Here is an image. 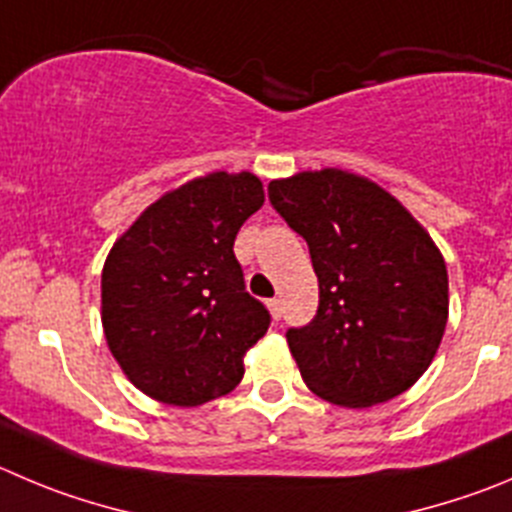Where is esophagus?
Masks as SVG:
<instances>
[{
	"instance_id": "1",
	"label": "esophagus",
	"mask_w": 512,
	"mask_h": 512,
	"mask_svg": "<svg viewBox=\"0 0 512 512\" xmlns=\"http://www.w3.org/2000/svg\"><path fill=\"white\" fill-rule=\"evenodd\" d=\"M267 308H270V315L275 318V321H280V318H283V305H280L278 298L267 300Z\"/></svg>"
}]
</instances>
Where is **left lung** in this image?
<instances>
[{"label": "left lung", "instance_id": "left-lung-1", "mask_svg": "<svg viewBox=\"0 0 512 512\" xmlns=\"http://www.w3.org/2000/svg\"><path fill=\"white\" fill-rule=\"evenodd\" d=\"M275 212L308 242L318 313L285 333L313 394L364 409L407 391L447 326L442 252L389 191L341 169L267 186Z\"/></svg>", "mask_w": 512, "mask_h": 512}]
</instances>
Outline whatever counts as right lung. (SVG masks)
<instances>
[{
  "label": "right lung",
  "mask_w": 512,
  "mask_h": 512,
  "mask_svg": "<svg viewBox=\"0 0 512 512\" xmlns=\"http://www.w3.org/2000/svg\"><path fill=\"white\" fill-rule=\"evenodd\" d=\"M265 202L250 171L199 176L118 237L100 275L103 331L136 389L174 407L229 394L270 313L245 290L234 237Z\"/></svg>",
  "instance_id": "right-lung-1"
}]
</instances>
